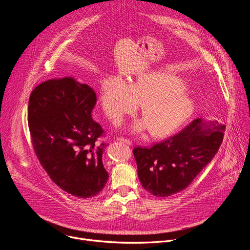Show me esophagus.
Wrapping results in <instances>:
<instances>
[{
  "instance_id": "34e87169",
  "label": "esophagus",
  "mask_w": 250,
  "mask_h": 250,
  "mask_svg": "<svg viewBox=\"0 0 250 250\" xmlns=\"http://www.w3.org/2000/svg\"><path fill=\"white\" fill-rule=\"evenodd\" d=\"M119 140L120 141H123L125 142V144L128 145V146H131L132 145V141L130 139H127V138H124V137H119Z\"/></svg>"
}]
</instances>
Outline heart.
Wrapping results in <instances>:
<instances>
[{
	"label": "heart",
	"mask_w": 250,
	"mask_h": 250,
	"mask_svg": "<svg viewBox=\"0 0 250 250\" xmlns=\"http://www.w3.org/2000/svg\"><path fill=\"white\" fill-rule=\"evenodd\" d=\"M100 103L114 124L122 123L141 104L144 121L134 123L130 130L139 133L149 128L154 137L167 136L179 128L196 105L180 78L160 72L142 73L129 84L118 75L105 76L101 83Z\"/></svg>",
	"instance_id": "b5f03b06"
}]
</instances>
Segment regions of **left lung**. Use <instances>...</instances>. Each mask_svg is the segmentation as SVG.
<instances>
[{"instance_id":"left-lung-1","label":"left lung","mask_w":250,"mask_h":250,"mask_svg":"<svg viewBox=\"0 0 250 250\" xmlns=\"http://www.w3.org/2000/svg\"><path fill=\"white\" fill-rule=\"evenodd\" d=\"M226 125L194 120L182 131L150 148L135 147L133 155L140 183L156 197L186 189L217 154Z\"/></svg>"}]
</instances>
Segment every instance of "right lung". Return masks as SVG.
<instances>
[{"mask_svg": "<svg viewBox=\"0 0 250 250\" xmlns=\"http://www.w3.org/2000/svg\"><path fill=\"white\" fill-rule=\"evenodd\" d=\"M95 91L72 77L50 79L31 92L27 121L32 146L50 179L63 191L87 199L98 195L109 179L103 165L105 144L92 119Z\"/></svg>", "mask_w": 250, "mask_h": 250, "instance_id": "right-lung-1", "label": "right lung"}]
</instances>
